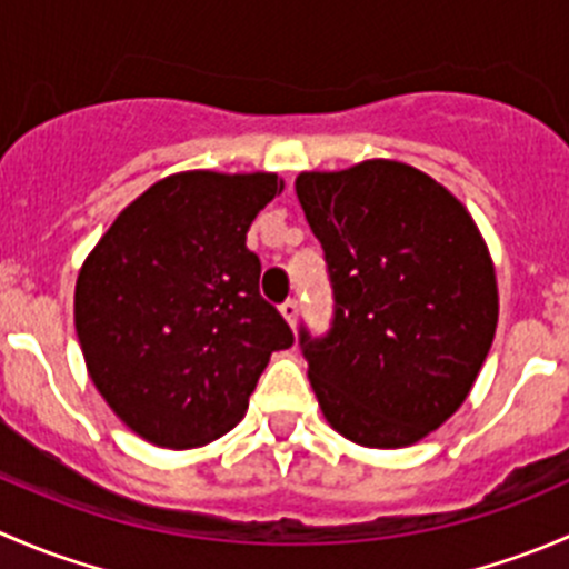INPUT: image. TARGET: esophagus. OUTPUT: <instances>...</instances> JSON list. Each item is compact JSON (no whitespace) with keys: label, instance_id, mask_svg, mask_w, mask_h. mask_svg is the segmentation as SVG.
Listing matches in <instances>:
<instances>
[{"label":"esophagus","instance_id":"obj_1","mask_svg":"<svg viewBox=\"0 0 569 569\" xmlns=\"http://www.w3.org/2000/svg\"><path fill=\"white\" fill-rule=\"evenodd\" d=\"M297 311H300V306H297V300H291V297L283 302V306H280V313H283V319L289 321L291 327H295V321H297Z\"/></svg>","mask_w":569,"mask_h":569}]
</instances>
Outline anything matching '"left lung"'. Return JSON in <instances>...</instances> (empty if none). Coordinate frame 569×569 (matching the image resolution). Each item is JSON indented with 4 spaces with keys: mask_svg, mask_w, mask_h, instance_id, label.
I'll list each match as a JSON object with an SVG mask.
<instances>
[{
    "mask_svg": "<svg viewBox=\"0 0 569 569\" xmlns=\"http://www.w3.org/2000/svg\"><path fill=\"white\" fill-rule=\"evenodd\" d=\"M332 289L325 336L300 327L321 412L369 449L427 438L462 405L498 325L496 269L446 187L388 159L300 173Z\"/></svg>",
    "mask_w": 569,
    "mask_h": 569,
    "instance_id": "left-lung-1",
    "label": "left lung"
}]
</instances>
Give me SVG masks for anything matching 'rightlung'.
Returning a JSON list of instances; mask_svg holds the SVG:
<instances>
[{
  "label": "right lung",
  "instance_id": "right-lung-1",
  "mask_svg": "<svg viewBox=\"0 0 569 569\" xmlns=\"http://www.w3.org/2000/svg\"><path fill=\"white\" fill-rule=\"evenodd\" d=\"M280 189L274 173L168 176L120 211L82 263L73 321L84 363L140 438L164 449L222 438L269 355L295 343L244 244Z\"/></svg>",
  "mask_w": 569,
  "mask_h": 569
}]
</instances>
